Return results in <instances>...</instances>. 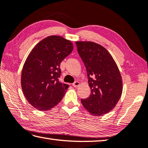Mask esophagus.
Listing matches in <instances>:
<instances>
[{
    "mask_svg": "<svg viewBox=\"0 0 148 148\" xmlns=\"http://www.w3.org/2000/svg\"><path fill=\"white\" fill-rule=\"evenodd\" d=\"M79 85H80V83H79V82H78V81L75 82L73 84V86L74 88H77V87H79Z\"/></svg>",
    "mask_w": 148,
    "mask_h": 148,
    "instance_id": "obj_1",
    "label": "esophagus"
}]
</instances>
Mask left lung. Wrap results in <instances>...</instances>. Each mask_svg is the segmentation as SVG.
I'll return each instance as SVG.
<instances>
[{
  "label": "left lung",
  "mask_w": 148,
  "mask_h": 148,
  "mask_svg": "<svg viewBox=\"0 0 148 148\" xmlns=\"http://www.w3.org/2000/svg\"><path fill=\"white\" fill-rule=\"evenodd\" d=\"M77 50L87 71L90 96L81 99L94 116H101L115 107L122 93V79L115 61L108 50L91 41H76Z\"/></svg>",
  "instance_id": "8db88e82"
}]
</instances>
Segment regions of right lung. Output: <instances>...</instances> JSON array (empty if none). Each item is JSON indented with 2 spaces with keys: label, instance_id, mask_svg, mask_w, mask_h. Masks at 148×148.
I'll use <instances>...</instances> for the list:
<instances>
[{
  "label": "right lung",
  "instance_id": "add662e5",
  "mask_svg": "<svg viewBox=\"0 0 148 148\" xmlns=\"http://www.w3.org/2000/svg\"><path fill=\"white\" fill-rule=\"evenodd\" d=\"M73 49L70 40L51 35L40 40L31 51L22 68L21 86L33 107L47 111L62 99L69 86L58 80L60 66Z\"/></svg>",
  "mask_w": 148,
  "mask_h": 148
}]
</instances>
